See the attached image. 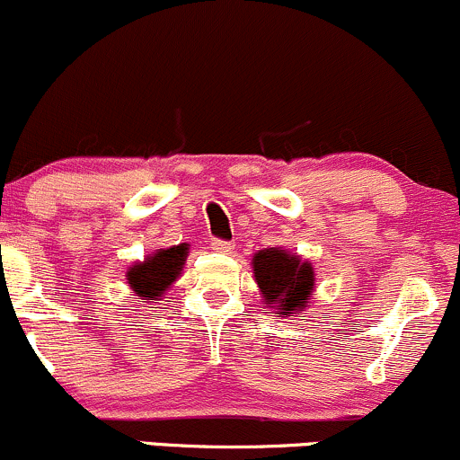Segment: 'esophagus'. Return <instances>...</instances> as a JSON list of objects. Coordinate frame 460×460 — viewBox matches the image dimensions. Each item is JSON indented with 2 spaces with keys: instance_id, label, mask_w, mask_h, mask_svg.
I'll use <instances>...</instances> for the list:
<instances>
[{
  "instance_id": "1",
  "label": "esophagus",
  "mask_w": 460,
  "mask_h": 460,
  "mask_svg": "<svg viewBox=\"0 0 460 460\" xmlns=\"http://www.w3.org/2000/svg\"><path fill=\"white\" fill-rule=\"evenodd\" d=\"M211 249L217 251V253H229L234 251V243H225V240H211Z\"/></svg>"
}]
</instances>
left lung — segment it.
I'll list each match as a JSON object with an SVG mask.
<instances>
[{"label":"left lung","mask_w":460,"mask_h":460,"mask_svg":"<svg viewBox=\"0 0 460 460\" xmlns=\"http://www.w3.org/2000/svg\"><path fill=\"white\" fill-rule=\"evenodd\" d=\"M251 269L264 304L273 308L275 317H293L311 306L315 269L308 260H302V255L282 246H270L253 253Z\"/></svg>","instance_id":"left-lung-1"}]
</instances>
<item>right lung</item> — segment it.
<instances>
[{"instance_id":"obj_1","label":"right lung","mask_w":460,"mask_h":460,"mask_svg":"<svg viewBox=\"0 0 460 460\" xmlns=\"http://www.w3.org/2000/svg\"><path fill=\"white\" fill-rule=\"evenodd\" d=\"M190 244L182 243L169 249H158L149 253L143 262H134L125 273L129 288L137 295V299L145 302H161L172 284L181 278V270L185 267Z\"/></svg>"}]
</instances>
